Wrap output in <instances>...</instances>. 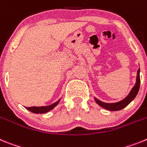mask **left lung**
Masks as SVG:
<instances>
[{"label": "left lung", "instance_id": "left-lung-1", "mask_svg": "<svg viewBox=\"0 0 147 147\" xmlns=\"http://www.w3.org/2000/svg\"><path fill=\"white\" fill-rule=\"evenodd\" d=\"M140 84H141V80H140V68L138 69L137 72V77H136V83H135V86L132 87L131 91L128 94L127 97L123 98V100H120L118 102L115 103H105L101 100H98V98H95V102L99 106L103 107L104 109H107L109 111H118L121 109H123L124 107L128 106L129 104L135 99V98L137 95L138 92L139 91V88H140Z\"/></svg>", "mask_w": 147, "mask_h": 147}]
</instances>
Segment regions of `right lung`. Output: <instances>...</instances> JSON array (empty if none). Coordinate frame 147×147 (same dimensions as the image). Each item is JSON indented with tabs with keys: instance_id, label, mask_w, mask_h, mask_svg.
<instances>
[{
	"instance_id": "right-lung-1",
	"label": "right lung",
	"mask_w": 147,
	"mask_h": 147,
	"mask_svg": "<svg viewBox=\"0 0 147 147\" xmlns=\"http://www.w3.org/2000/svg\"><path fill=\"white\" fill-rule=\"evenodd\" d=\"M61 99L58 100V101L55 102L54 104H51L49 106H44V107H26V109L30 111L31 112H33L35 114H43L46 112H48L53 109L56 106L59 104Z\"/></svg>"
}]
</instances>
